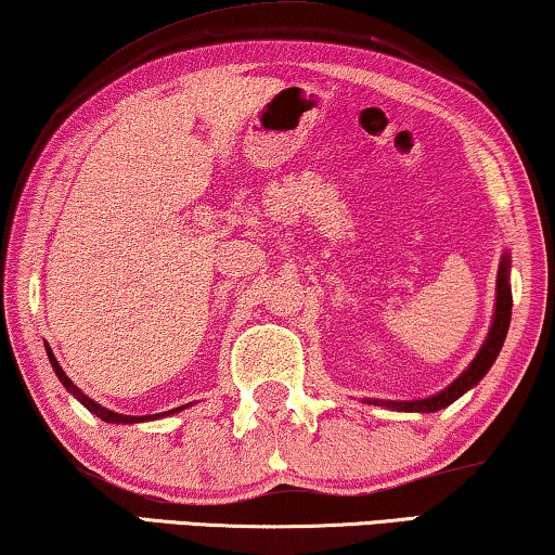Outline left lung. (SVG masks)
Instances as JSON below:
<instances>
[{
    "instance_id": "left-lung-1",
    "label": "left lung",
    "mask_w": 555,
    "mask_h": 555,
    "mask_svg": "<svg viewBox=\"0 0 555 555\" xmlns=\"http://www.w3.org/2000/svg\"><path fill=\"white\" fill-rule=\"evenodd\" d=\"M511 306H514V296H511V259L508 254L501 256L499 263V276H495V309L489 334H486L481 349L468 363L466 371L461 376L453 378L441 391L428 396V399H413V401H388V399H363V403H374V406H386L391 411H409V413H434L446 406H451L453 401L461 399L463 393L470 391L481 378L489 374L493 361L499 359L501 346L506 341L508 324H511Z\"/></svg>"
}]
</instances>
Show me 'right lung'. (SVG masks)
<instances>
[{
	"instance_id": "obj_1",
	"label": "right lung",
	"mask_w": 555,
	"mask_h": 555,
	"mask_svg": "<svg viewBox=\"0 0 555 555\" xmlns=\"http://www.w3.org/2000/svg\"><path fill=\"white\" fill-rule=\"evenodd\" d=\"M44 349H47V359H49V363H52V369H54V374H56V378H60L62 382V386L66 388V391H69L74 399H77L81 406L85 409H89L94 413V416H99L102 421H106V424H142V421H154V418H162V416H169V413H177V411H184L186 406H179V409H173V411H164V413H154V416H124V413H117V411H109V409H104L102 403H96L94 399H89V396L81 391V388H77L74 386V382L69 376L64 374V369L60 366V361H56V357L52 353V349H49V344H44Z\"/></svg>"
}]
</instances>
